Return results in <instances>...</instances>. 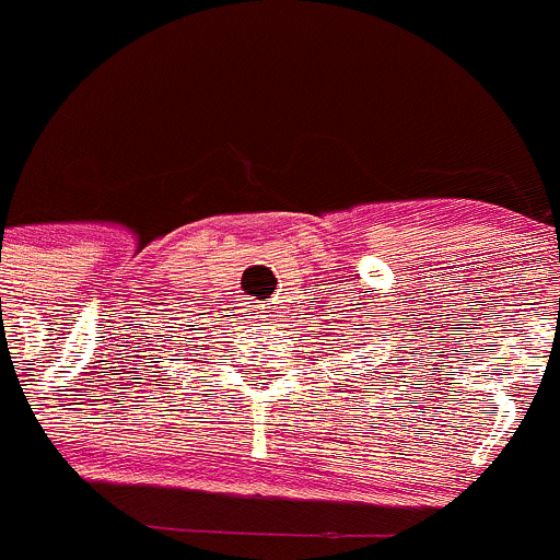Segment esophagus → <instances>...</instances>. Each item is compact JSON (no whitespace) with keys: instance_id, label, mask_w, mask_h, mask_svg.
<instances>
[{"instance_id":"34e87169","label":"esophagus","mask_w":560,"mask_h":560,"mask_svg":"<svg viewBox=\"0 0 560 560\" xmlns=\"http://www.w3.org/2000/svg\"><path fill=\"white\" fill-rule=\"evenodd\" d=\"M254 315H259V312H254Z\"/></svg>"}]
</instances>
